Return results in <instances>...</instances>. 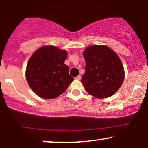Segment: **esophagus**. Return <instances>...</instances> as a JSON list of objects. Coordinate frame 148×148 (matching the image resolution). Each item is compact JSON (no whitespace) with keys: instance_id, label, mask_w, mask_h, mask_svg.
<instances>
[{"instance_id":"esophagus-1","label":"esophagus","mask_w":148,"mask_h":148,"mask_svg":"<svg viewBox=\"0 0 148 148\" xmlns=\"http://www.w3.org/2000/svg\"><path fill=\"white\" fill-rule=\"evenodd\" d=\"M75 79H76V80H80V79H81V76H80V75H78V76L75 77Z\"/></svg>"}]
</instances>
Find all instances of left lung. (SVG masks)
I'll use <instances>...</instances> for the list:
<instances>
[{
    "mask_svg": "<svg viewBox=\"0 0 148 148\" xmlns=\"http://www.w3.org/2000/svg\"><path fill=\"white\" fill-rule=\"evenodd\" d=\"M83 54L86 71L82 83L87 92L100 99L114 94L125 78L124 68L118 55L104 45L89 46Z\"/></svg>",
    "mask_w": 148,
    "mask_h": 148,
    "instance_id": "obj_1",
    "label": "left lung"
}]
</instances>
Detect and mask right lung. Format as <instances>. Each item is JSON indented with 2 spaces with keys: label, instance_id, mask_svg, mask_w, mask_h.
I'll list each match as a JSON object with an SVG mask.
<instances>
[{
  "label": "right lung",
  "instance_id": "obj_1",
  "mask_svg": "<svg viewBox=\"0 0 148 148\" xmlns=\"http://www.w3.org/2000/svg\"><path fill=\"white\" fill-rule=\"evenodd\" d=\"M67 52L54 46L36 50L27 62L26 79L32 91L44 99L55 98L64 92L74 79L64 64Z\"/></svg>",
  "mask_w": 148,
  "mask_h": 148
}]
</instances>
